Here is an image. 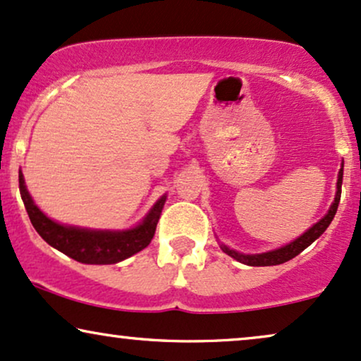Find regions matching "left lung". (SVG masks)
<instances>
[{"instance_id": "obj_1", "label": "left lung", "mask_w": 361, "mask_h": 361, "mask_svg": "<svg viewBox=\"0 0 361 361\" xmlns=\"http://www.w3.org/2000/svg\"><path fill=\"white\" fill-rule=\"evenodd\" d=\"M341 182H343V164H341L340 172H338L335 202L331 204L328 214L324 216L323 219H319L317 224L313 226V228H310L303 235H300V238L295 239L293 243H289V244H286V246H283L279 249H274V251L261 252V255H241V252L234 251V249H229L228 246H224V244L221 246L222 251H224L226 255H229L231 257H234V259H238L239 262H243V264H247V266H276V264H283V262L293 259V257L300 255L301 251H305L310 244H313L314 241H317L319 235L326 231L328 226L331 224L333 217H335V214H336L338 204H340Z\"/></svg>"}]
</instances>
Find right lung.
I'll list each match as a JSON object with an SVG mask.
<instances>
[{
	"mask_svg": "<svg viewBox=\"0 0 361 361\" xmlns=\"http://www.w3.org/2000/svg\"><path fill=\"white\" fill-rule=\"evenodd\" d=\"M20 192L31 224L37 229V233L51 247L58 249L75 261L83 262V264H115V262L127 259L149 246L167 197V195H162L150 209L149 214L144 217V221L135 228L127 231H95L58 224L44 216L26 190L21 171Z\"/></svg>",
	"mask_w": 361,
	"mask_h": 361,
	"instance_id": "1",
	"label": "right lung"
}]
</instances>
